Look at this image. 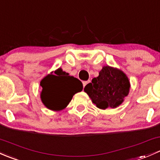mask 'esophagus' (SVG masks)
Instances as JSON below:
<instances>
[{
  "label": "esophagus",
  "instance_id": "obj_1",
  "mask_svg": "<svg viewBox=\"0 0 160 160\" xmlns=\"http://www.w3.org/2000/svg\"><path fill=\"white\" fill-rule=\"evenodd\" d=\"M88 83H90V81L88 80V81H83V88H85V86H86L87 84H88Z\"/></svg>",
  "mask_w": 160,
  "mask_h": 160
}]
</instances>
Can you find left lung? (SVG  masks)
Returning a JSON list of instances; mask_svg holds the SVG:
<instances>
[{
    "mask_svg": "<svg viewBox=\"0 0 160 160\" xmlns=\"http://www.w3.org/2000/svg\"><path fill=\"white\" fill-rule=\"evenodd\" d=\"M130 90L126 74L117 68L105 66L84 88L92 102L100 109L115 108L124 101Z\"/></svg>",
    "mask_w": 160,
    "mask_h": 160,
    "instance_id": "1",
    "label": "left lung"
}]
</instances>
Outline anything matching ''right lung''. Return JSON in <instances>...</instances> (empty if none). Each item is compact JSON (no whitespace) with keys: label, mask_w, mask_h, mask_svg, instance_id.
<instances>
[{"label":"right lung","mask_w":160,"mask_h":160,"mask_svg":"<svg viewBox=\"0 0 160 160\" xmlns=\"http://www.w3.org/2000/svg\"><path fill=\"white\" fill-rule=\"evenodd\" d=\"M41 100L52 111L65 108L76 93L83 90V83L61 68L48 74L42 80Z\"/></svg>","instance_id":"obj_1"}]
</instances>
